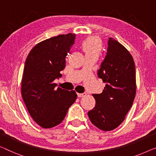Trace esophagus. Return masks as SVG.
I'll list each match as a JSON object with an SVG mask.
<instances>
[{
  "instance_id": "34e87169",
  "label": "esophagus",
  "mask_w": 156,
  "mask_h": 156,
  "mask_svg": "<svg viewBox=\"0 0 156 156\" xmlns=\"http://www.w3.org/2000/svg\"><path fill=\"white\" fill-rule=\"evenodd\" d=\"M77 95L78 97H85L86 95H87V94H86L85 92L84 93H77Z\"/></svg>"
}]
</instances>
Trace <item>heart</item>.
Masks as SVG:
<instances>
[{
	"label": "heart",
	"mask_w": 156,
	"mask_h": 156,
	"mask_svg": "<svg viewBox=\"0 0 156 156\" xmlns=\"http://www.w3.org/2000/svg\"><path fill=\"white\" fill-rule=\"evenodd\" d=\"M82 48L86 54H97L101 52V45L99 38L96 37H90L83 42Z\"/></svg>",
	"instance_id": "b5f03b06"
}]
</instances>
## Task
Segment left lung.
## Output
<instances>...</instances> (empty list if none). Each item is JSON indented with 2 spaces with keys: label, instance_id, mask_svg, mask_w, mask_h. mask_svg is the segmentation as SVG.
I'll list each match as a JSON object with an SVG mask.
<instances>
[{
  "label": "left lung",
  "instance_id": "8db88e82",
  "mask_svg": "<svg viewBox=\"0 0 156 156\" xmlns=\"http://www.w3.org/2000/svg\"><path fill=\"white\" fill-rule=\"evenodd\" d=\"M135 65L129 51L112 38L98 70L106 83L101 94H93L96 104L88 112L90 121L103 131L115 129L125 120L136 94Z\"/></svg>",
  "mask_w": 156,
  "mask_h": 156
}]
</instances>
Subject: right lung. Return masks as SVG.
<instances>
[{"label":"right lung","mask_w":156,"mask_h":156,"mask_svg":"<svg viewBox=\"0 0 156 156\" xmlns=\"http://www.w3.org/2000/svg\"><path fill=\"white\" fill-rule=\"evenodd\" d=\"M76 34L59 35L37 44L25 62L22 96L30 115L43 128L60 124L77 98L74 90L56 87Z\"/></svg>","instance_id":"obj_1"}]
</instances>
